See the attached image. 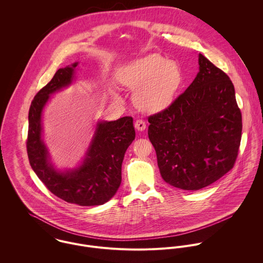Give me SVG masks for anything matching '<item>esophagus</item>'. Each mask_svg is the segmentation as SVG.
<instances>
[{
  "label": "esophagus",
  "mask_w": 263,
  "mask_h": 263,
  "mask_svg": "<svg viewBox=\"0 0 263 263\" xmlns=\"http://www.w3.org/2000/svg\"><path fill=\"white\" fill-rule=\"evenodd\" d=\"M135 127L138 129V130H144L146 128V122L143 120V119H137L136 122H135Z\"/></svg>",
  "instance_id": "34e87169"
}]
</instances>
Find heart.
<instances>
[{
  "label": "heart",
  "mask_w": 263,
  "mask_h": 263,
  "mask_svg": "<svg viewBox=\"0 0 263 263\" xmlns=\"http://www.w3.org/2000/svg\"><path fill=\"white\" fill-rule=\"evenodd\" d=\"M119 79L123 85L136 90L134 101L140 109L154 112L171 104L183 76L177 63L150 54L122 68Z\"/></svg>",
  "instance_id": "obj_1"
}]
</instances>
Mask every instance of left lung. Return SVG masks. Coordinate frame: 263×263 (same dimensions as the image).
I'll use <instances>...</instances> for the list:
<instances>
[{"instance_id": "left-lung-1", "label": "left lung", "mask_w": 263, "mask_h": 263, "mask_svg": "<svg viewBox=\"0 0 263 263\" xmlns=\"http://www.w3.org/2000/svg\"><path fill=\"white\" fill-rule=\"evenodd\" d=\"M198 65L199 72L187 89L148 118L161 176L183 190L205 187L228 173L242 135L232 81L201 53Z\"/></svg>"}]
</instances>
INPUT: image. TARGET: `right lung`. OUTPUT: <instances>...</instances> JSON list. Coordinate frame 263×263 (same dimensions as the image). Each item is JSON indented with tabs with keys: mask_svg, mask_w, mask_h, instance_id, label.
Masks as SVG:
<instances>
[{
	"mask_svg": "<svg viewBox=\"0 0 263 263\" xmlns=\"http://www.w3.org/2000/svg\"><path fill=\"white\" fill-rule=\"evenodd\" d=\"M77 66L78 63H74L59 69L32 100L28 114L27 154L38 178L55 196L79 205H99L108 201L120 185L121 164L136 132L132 116L98 122L83 164L67 172L54 170L41 140V112L49 95L72 83Z\"/></svg>",
	"mask_w": 263,
	"mask_h": 263,
	"instance_id": "right-lung-1",
	"label": "right lung"
}]
</instances>
